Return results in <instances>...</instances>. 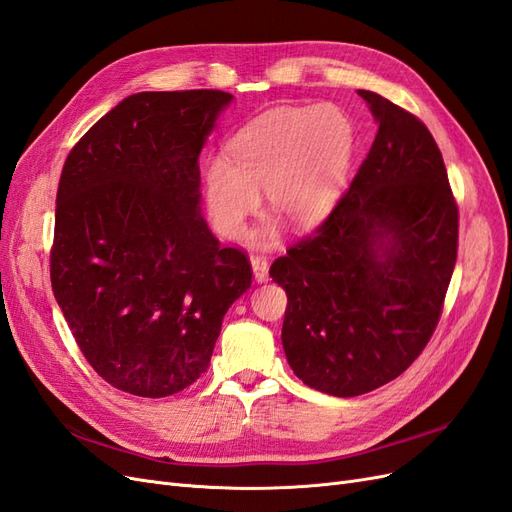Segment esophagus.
Returning <instances> with one entry per match:
<instances>
[{
    "label": "esophagus",
    "mask_w": 512,
    "mask_h": 512,
    "mask_svg": "<svg viewBox=\"0 0 512 512\" xmlns=\"http://www.w3.org/2000/svg\"><path fill=\"white\" fill-rule=\"evenodd\" d=\"M250 262H252L254 280H256L258 284L267 282V280H269V262H267V258H265V256H252Z\"/></svg>",
    "instance_id": "34e87169"
}]
</instances>
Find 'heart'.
<instances>
[{"instance_id":"heart-1","label":"heart","mask_w":512,"mask_h":512,"mask_svg":"<svg viewBox=\"0 0 512 512\" xmlns=\"http://www.w3.org/2000/svg\"><path fill=\"white\" fill-rule=\"evenodd\" d=\"M356 149L354 123L335 104L282 106L245 123L226 143V160L205 173V205L213 228L228 241L243 237L245 222L265 207L294 232L320 226L342 192ZM275 226L258 230L260 241Z\"/></svg>"}]
</instances>
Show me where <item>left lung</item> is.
Segmentation results:
<instances>
[{
    "mask_svg": "<svg viewBox=\"0 0 512 512\" xmlns=\"http://www.w3.org/2000/svg\"><path fill=\"white\" fill-rule=\"evenodd\" d=\"M378 123L348 192L312 237L277 258L282 344L312 389L356 397L395 380L427 346L457 260V205L423 121L359 89Z\"/></svg>",
    "mask_w": 512,
    "mask_h": 512,
    "instance_id": "obj_1",
    "label": "left lung"
}]
</instances>
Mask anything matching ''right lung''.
Masks as SVG:
<instances>
[{
  "label": "right lung",
  "instance_id": "obj_1",
  "mask_svg": "<svg viewBox=\"0 0 512 512\" xmlns=\"http://www.w3.org/2000/svg\"><path fill=\"white\" fill-rule=\"evenodd\" d=\"M230 102L218 89L128 96L61 170L55 299L96 374L130 395L196 382L252 284L250 260L222 247L200 213L198 156Z\"/></svg>",
  "mask_w": 512,
  "mask_h": 512
}]
</instances>
